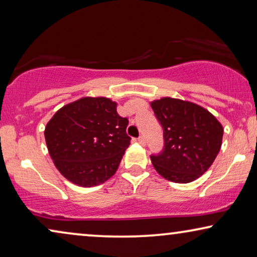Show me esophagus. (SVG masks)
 Returning <instances> with one entry per match:
<instances>
[{"mask_svg":"<svg viewBox=\"0 0 257 257\" xmlns=\"http://www.w3.org/2000/svg\"><path fill=\"white\" fill-rule=\"evenodd\" d=\"M138 142H139V144H142V145H144V144H145V137L140 136L139 138H138Z\"/></svg>","mask_w":257,"mask_h":257,"instance_id":"obj_1","label":"esophagus"}]
</instances>
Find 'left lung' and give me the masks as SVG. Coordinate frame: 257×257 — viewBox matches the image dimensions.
<instances>
[{"label":"left lung","mask_w":257,"mask_h":257,"mask_svg":"<svg viewBox=\"0 0 257 257\" xmlns=\"http://www.w3.org/2000/svg\"><path fill=\"white\" fill-rule=\"evenodd\" d=\"M164 130V149L151 156L156 171L167 180L187 184L205 173L222 144L219 120L199 105L165 97L151 103Z\"/></svg>","instance_id":"obj_1"}]
</instances>
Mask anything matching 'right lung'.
Wrapping results in <instances>:
<instances>
[{
    "label": "right lung",
    "instance_id": "add662e5",
    "mask_svg": "<svg viewBox=\"0 0 257 257\" xmlns=\"http://www.w3.org/2000/svg\"><path fill=\"white\" fill-rule=\"evenodd\" d=\"M127 118L105 97H84L56 112L44 137L55 166L72 184L93 187L118 170L131 138Z\"/></svg>",
    "mask_w": 257,
    "mask_h": 257
}]
</instances>
